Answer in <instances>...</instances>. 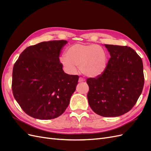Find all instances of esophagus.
Returning <instances> with one entry per match:
<instances>
[{
    "instance_id": "obj_1",
    "label": "esophagus",
    "mask_w": 151,
    "mask_h": 151,
    "mask_svg": "<svg viewBox=\"0 0 151 151\" xmlns=\"http://www.w3.org/2000/svg\"><path fill=\"white\" fill-rule=\"evenodd\" d=\"M79 83H83V82H85V79L84 78H83V77H79Z\"/></svg>"
}]
</instances>
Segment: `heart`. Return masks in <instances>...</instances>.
I'll use <instances>...</instances> for the list:
<instances>
[{
    "label": "heart",
    "mask_w": 151,
    "mask_h": 151,
    "mask_svg": "<svg viewBox=\"0 0 151 151\" xmlns=\"http://www.w3.org/2000/svg\"><path fill=\"white\" fill-rule=\"evenodd\" d=\"M60 60L68 73L75 74L80 67L86 76L96 77L106 70L108 58L106 50L98 45L76 43L67 48Z\"/></svg>",
    "instance_id": "b5f03b06"
}]
</instances>
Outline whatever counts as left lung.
Wrapping results in <instances>:
<instances>
[{"instance_id": "1", "label": "left lung", "mask_w": 151, "mask_h": 151, "mask_svg": "<svg viewBox=\"0 0 151 151\" xmlns=\"http://www.w3.org/2000/svg\"><path fill=\"white\" fill-rule=\"evenodd\" d=\"M110 54L106 70L88 78L90 107L99 115L115 117L134 106L144 84L143 63L134 50L127 46L104 45Z\"/></svg>"}]
</instances>
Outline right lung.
<instances>
[{
  "label": "right lung",
  "mask_w": 151,
  "mask_h": 151,
  "mask_svg": "<svg viewBox=\"0 0 151 151\" xmlns=\"http://www.w3.org/2000/svg\"><path fill=\"white\" fill-rule=\"evenodd\" d=\"M65 40L41 42L27 47L13 67L12 90L27 115L40 120L60 116L69 104L79 76L62 69L59 55Z\"/></svg>",
  "instance_id": "add662e5"
}]
</instances>
